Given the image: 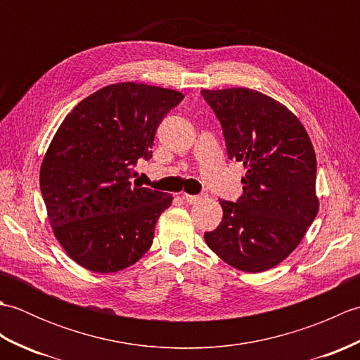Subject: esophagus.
Here are the masks:
<instances>
[{"label": "esophagus", "instance_id": "esophagus-1", "mask_svg": "<svg viewBox=\"0 0 360 360\" xmlns=\"http://www.w3.org/2000/svg\"><path fill=\"white\" fill-rule=\"evenodd\" d=\"M182 198H184V200L188 202V204H195V202H198L201 200V195H188V193H184L182 195Z\"/></svg>", "mask_w": 360, "mask_h": 360}]
</instances>
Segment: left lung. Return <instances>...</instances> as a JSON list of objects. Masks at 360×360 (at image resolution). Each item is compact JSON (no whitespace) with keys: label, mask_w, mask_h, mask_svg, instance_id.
I'll return each instance as SVG.
<instances>
[{"label":"left lung","mask_w":360,"mask_h":360,"mask_svg":"<svg viewBox=\"0 0 360 360\" xmlns=\"http://www.w3.org/2000/svg\"><path fill=\"white\" fill-rule=\"evenodd\" d=\"M227 156L246 168L243 195L219 201L223 221L204 240L236 269L263 272L292 252L317 217V160L307 129L285 105L248 88L202 89Z\"/></svg>","instance_id":"1"}]
</instances>
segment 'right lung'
<instances>
[{"mask_svg":"<svg viewBox=\"0 0 360 360\" xmlns=\"http://www.w3.org/2000/svg\"><path fill=\"white\" fill-rule=\"evenodd\" d=\"M179 91L114 83L68 114L46 151L40 188L53 235L75 263L108 274L134 264L173 196L131 178L151 158L160 122Z\"/></svg>","mask_w":360,"mask_h":360,"instance_id":"1","label":"right lung"}]
</instances>
